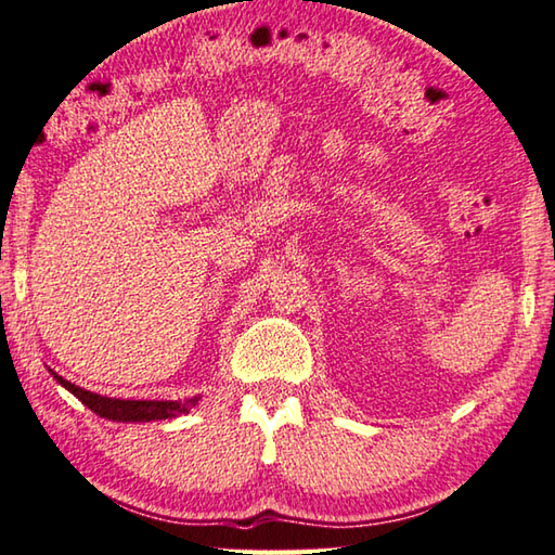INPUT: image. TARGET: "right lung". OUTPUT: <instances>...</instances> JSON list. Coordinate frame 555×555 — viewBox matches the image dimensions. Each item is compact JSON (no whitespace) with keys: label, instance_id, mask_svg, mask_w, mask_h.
<instances>
[{"label":"right lung","instance_id":"obj_1","mask_svg":"<svg viewBox=\"0 0 555 555\" xmlns=\"http://www.w3.org/2000/svg\"><path fill=\"white\" fill-rule=\"evenodd\" d=\"M51 375L56 377L59 385L76 395L88 410H93L95 415H101L105 420L113 422H153V420H167V417H178V415H188V412L195 408L199 402V395L188 400H120V398H105V395L91 392L78 388V385L64 380V377L56 375L51 371Z\"/></svg>","mask_w":555,"mask_h":555}]
</instances>
